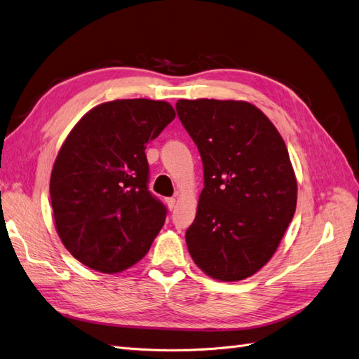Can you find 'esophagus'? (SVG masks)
I'll use <instances>...</instances> for the list:
<instances>
[{
  "mask_svg": "<svg viewBox=\"0 0 359 359\" xmlns=\"http://www.w3.org/2000/svg\"><path fill=\"white\" fill-rule=\"evenodd\" d=\"M166 203L169 206V210H173V208H175V205H177V198H168Z\"/></svg>",
  "mask_w": 359,
  "mask_h": 359,
  "instance_id": "34e87169",
  "label": "esophagus"
}]
</instances>
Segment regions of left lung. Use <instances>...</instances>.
Returning a JSON list of instances; mask_svg holds the SVG:
<instances>
[{"mask_svg": "<svg viewBox=\"0 0 359 359\" xmlns=\"http://www.w3.org/2000/svg\"><path fill=\"white\" fill-rule=\"evenodd\" d=\"M177 112L203 163L189 253L211 278L244 280L273 257L295 214L297 177L285 140L248 102L178 100Z\"/></svg>", "mask_w": 359, "mask_h": 359, "instance_id": "1", "label": "left lung"}]
</instances>
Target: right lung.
Wrapping results in <instances>:
<instances>
[{"label":"right lung","mask_w":359,"mask_h":359,"mask_svg":"<svg viewBox=\"0 0 359 359\" xmlns=\"http://www.w3.org/2000/svg\"><path fill=\"white\" fill-rule=\"evenodd\" d=\"M173 118L168 102H106L64 140L49 184L53 220L64 247L83 265L115 274L148 253L166 208L148 191L145 147Z\"/></svg>","instance_id":"1"}]
</instances>
